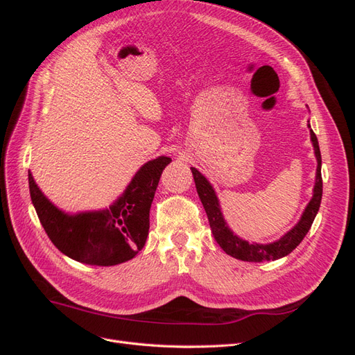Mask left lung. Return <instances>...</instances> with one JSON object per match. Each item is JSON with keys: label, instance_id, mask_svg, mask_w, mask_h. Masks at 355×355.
Returning <instances> with one entry per match:
<instances>
[{"label": "left lung", "instance_id": "8db88e82", "mask_svg": "<svg viewBox=\"0 0 355 355\" xmlns=\"http://www.w3.org/2000/svg\"><path fill=\"white\" fill-rule=\"evenodd\" d=\"M309 135L311 142L314 146V154L317 158V171H315V185L313 189V198L309 200L306 207L300 216L299 222L295 227L287 231L282 239H278L274 243L261 244V243H249L239 237L237 234L228 227L227 220L223 218V213L219 204V198L216 196L213 185L207 180V178L201 175L196 167H191L192 176L196 180V187L198 197L202 202V207L206 210V214L209 218L210 228L213 232L214 240L222 247V250L235 257V259L245 261V262H262V261H277L280 257L287 256L292 253L296 247L304 240L305 235L308 234L311 225H313L321 202V196H323V179H321V154L317 136L313 132V128L309 125Z\"/></svg>", "mask_w": 355, "mask_h": 355}]
</instances>
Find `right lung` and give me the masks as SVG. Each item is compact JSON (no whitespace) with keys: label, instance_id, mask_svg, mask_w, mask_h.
Wrapping results in <instances>:
<instances>
[{"label":"right lung","instance_id":"1","mask_svg":"<svg viewBox=\"0 0 355 355\" xmlns=\"http://www.w3.org/2000/svg\"><path fill=\"white\" fill-rule=\"evenodd\" d=\"M168 157L148 161L110 207L67 213L38 188L29 171V192L38 219L49 239L71 259L112 266L133 259L144 249L149 231V209Z\"/></svg>","mask_w":355,"mask_h":355}]
</instances>
